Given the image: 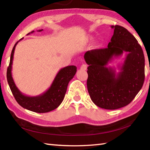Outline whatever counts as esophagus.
I'll return each instance as SVG.
<instances>
[{"mask_svg":"<svg viewBox=\"0 0 150 150\" xmlns=\"http://www.w3.org/2000/svg\"><path fill=\"white\" fill-rule=\"evenodd\" d=\"M86 69H87V65H86V64H82L81 67V69L83 70V71H84V70H86Z\"/></svg>","mask_w":150,"mask_h":150,"instance_id":"34e87169","label":"esophagus"}]
</instances>
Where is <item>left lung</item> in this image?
<instances>
[{
  "label": "left lung",
  "mask_w": 150,
  "mask_h": 150,
  "mask_svg": "<svg viewBox=\"0 0 150 150\" xmlns=\"http://www.w3.org/2000/svg\"><path fill=\"white\" fill-rule=\"evenodd\" d=\"M114 32L108 47L88 51L84 58L88 67L87 88L91 100L106 110L126 106L141 90L144 81L145 60L141 46L126 28L111 26ZM126 52L125 60L117 73L108 62Z\"/></svg>",
  "instance_id": "8db88e82"
}]
</instances>
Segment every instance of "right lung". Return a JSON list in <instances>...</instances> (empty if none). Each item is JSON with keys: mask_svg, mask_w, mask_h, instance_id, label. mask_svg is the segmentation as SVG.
I'll return each mask as SVG.
<instances>
[{"mask_svg": "<svg viewBox=\"0 0 150 150\" xmlns=\"http://www.w3.org/2000/svg\"><path fill=\"white\" fill-rule=\"evenodd\" d=\"M42 30H40L38 31ZM33 32L34 31H31V33ZM22 39L23 38L16 42L11 53L10 61L7 69V80L9 86L15 100L22 108L36 113L49 112L56 109L62 103L69 82L73 78L77 71V67L75 66H68L60 69L48 90L38 96H27L21 92L16 86L11 75L13 59L15 47L19 41Z\"/></svg>", "mask_w": 150, "mask_h": 150, "instance_id": "right-lung-1", "label": "right lung"}]
</instances>
